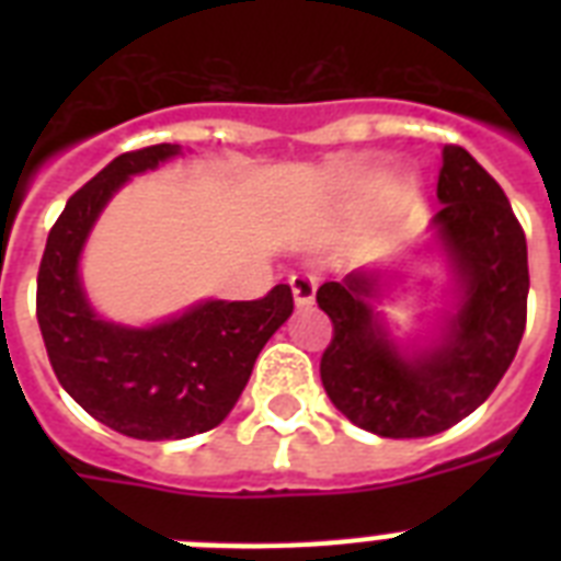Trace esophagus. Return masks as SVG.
I'll return each instance as SVG.
<instances>
[{
    "instance_id": "34e87169",
    "label": "esophagus",
    "mask_w": 561,
    "mask_h": 561,
    "mask_svg": "<svg viewBox=\"0 0 561 561\" xmlns=\"http://www.w3.org/2000/svg\"><path fill=\"white\" fill-rule=\"evenodd\" d=\"M290 290H294L297 306H311L317 294V279L311 273H294V276H290Z\"/></svg>"
}]
</instances>
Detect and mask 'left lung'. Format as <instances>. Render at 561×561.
Returning a JSON list of instances; mask_svg holds the SVG:
<instances>
[{"label": "left lung", "instance_id": "8db88e82", "mask_svg": "<svg viewBox=\"0 0 561 561\" xmlns=\"http://www.w3.org/2000/svg\"><path fill=\"white\" fill-rule=\"evenodd\" d=\"M436 227L462 279V302L445 343L408 360L378 332L367 294L352 273L323 282L317 306L332 320L320 378L343 416L387 439L434 436L492 396L527 325V238L495 178L460 145H445L436 183Z\"/></svg>", "mask_w": 561, "mask_h": 561}]
</instances>
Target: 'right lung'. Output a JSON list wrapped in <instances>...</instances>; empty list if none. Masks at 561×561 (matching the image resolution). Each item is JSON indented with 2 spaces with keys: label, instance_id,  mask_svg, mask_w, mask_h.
I'll return each mask as SVG.
<instances>
[{
  "label": "right lung",
  "instance_id": "obj_1",
  "mask_svg": "<svg viewBox=\"0 0 561 561\" xmlns=\"http://www.w3.org/2000/svg\"><path fill=\"white\" fill-rule=\"evenodd\" d=\"M178 151L169 142L127 151L78 188L48 232L37 273V323L57 381L90 416L151 443L220 425L262 346L294 311L290 288L276 285L262 299H215L153 329L95 320L78 282L83 238L130 174L157 169Z\"/></svg>",
  "mask_w": 561,
  "mask_h": 561
}]
</instances>
